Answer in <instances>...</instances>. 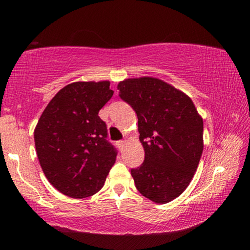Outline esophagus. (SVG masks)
Here are the masks:
<instances>
[{
    "mask_svg": "<svg viewBox=\"0 0 250 250\" xmlns=\"http://www.w3.org/2000/svg\"><path fill=\"white\" fill-rule=\"evenodd\" d=\"M125 143H126L125 140H121V141H118V142H117V146H118L119 149H123V148H124Z\"/></svg>",
    "mask_w": 250,
    "mask_h": 250,
    "instance_id": "34e87169",
    "label": "esophagus"
}]
</instances>
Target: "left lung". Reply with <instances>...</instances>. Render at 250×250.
Wrapping results in <instances>:
<instances>
[{
	"mask_svg": "<svg viewBox=\"0 0 250 250\" xmlns=\"http://www.w3.org/2000/svg\"><path fill=\"white\" fill-rule=\"evenodd\" d=\"M117 88L138 116L145 148V162L131 169L136 189L153 203H169L197 170L204 149L203 118L187 94L158 78H129Z\"/></svg>",
	"mask_w": 250,
	"mask_h": 250,
	"instance_id": "obj_1",
	"label": "left lung"
}]
</instances>
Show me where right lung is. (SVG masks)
Instances as JSON below:
<instances>
[{
	"mask_svg": "<svg viewBox=\"0 0 250 250\" xmlns=\"http://www.w3.org/2000/svg\"><path fill=\"white\" fill-rule=\"evenodd\" d=\"M110 83L76 82L58 92L43 111L34 140L49 182L71 198L93 196L104 187L117 150L107 140L99 110L110 100Z\"/></svg>",
	"mask_w": 250,
	"mask_h": 250,
	"instance_id": "obj_1",
	"label": "right lung"
}]
</instances>
